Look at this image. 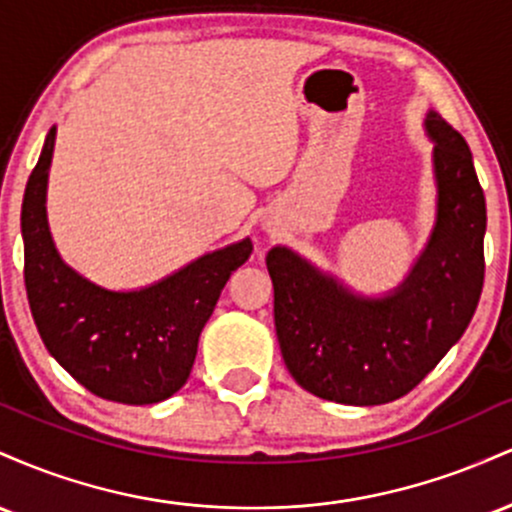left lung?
Listing matches in <instances>:
<instances>
[{
	"instance_id": "8db88e82",
	"label": "left lung",
	"mask_w": 512,
	"mask_h": 512,
	"mask_svg": "<svg viewBox=\"0 0 512 512\" xmlns=\"http://www.w3.org/2000/svg\"><path fill=\"white\" fill-rule=\"evenodd\" d=\"M433 139L438 216L426 250L383 298L351 293L289 248H272L274 325L286 368L303 390L373 407L404 397L462 337L484 286L486 199L472 151L438 113Z\"/></svg>"
}]
</instances>
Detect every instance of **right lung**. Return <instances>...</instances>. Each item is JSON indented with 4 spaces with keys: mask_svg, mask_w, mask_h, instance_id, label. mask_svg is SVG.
Returning a JSON list of instances; mask_svg holds the SVG:
<instances>
[{
    "mask_svg": "<svg viewBox=\"0 0 512 512\" xmlns=\"http://www.w3.org/2000/svg\"><path fill=\"white\" fill-rule=\"evenodd\" d=\"M55 127L45 137L21 207L23 279L45 349L93 395L156 404L190 378L202 327L223 286L250 257V238L209 252L139 291H108L62 262L52 243L45 192Z\"/></svg>",
    "mask_w": 512,
    "mask_h": 512,
    "instance_id": "add662e5",
    "label": "right lung"
}]
</instances>
